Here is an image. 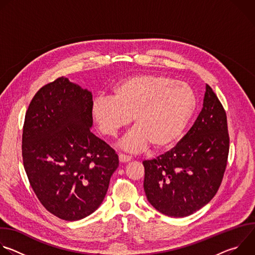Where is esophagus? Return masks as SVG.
Instances as JSON below:
<instances>
[{
    "label": "esophagus",
    "mask_w": 255,
    "mask_h": 255,
    "mask_svg": "<svg viewBox=\"0 0 255 255\" xmlns=\"http://www.w3.org/2000/svg\"><path fill=\"white\" fill-rule=\"evenodd\" d=\"M119 160H120V162L125 163V162H128V161H130V160H131V156L120 153V154H119Z\"/></svg>",
    "instance_id": "obj_1"
}]
</instances>
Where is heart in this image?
Segmentation results:
<instances>
[{
  "instance_id": "heart-1",
  "label": "heart",
  "mask_w": 255,
  "mask_h": 255,
  "mask_svg": "<svg viewBox=\"0 0 255 255\" xmlns=\"http://www.w3.org/2000/svg\"><path fill=\"white\" fill-rule=\"evenodd\" d=\"M192 87L164 75L144 74L120 81L113 97L100 96L92 104V116L99 131L109 137L133 122L136 125L122 140V147L138 152L151 144L164 149L183 136L197 109Z\"/></svg>"
}]
</instances>
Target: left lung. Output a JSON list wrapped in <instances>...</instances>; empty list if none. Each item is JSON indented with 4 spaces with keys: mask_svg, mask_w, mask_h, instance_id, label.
Here are the masks:
<instances>
[{
    "mask_svg": "<svg viewBox=\"0 0 255 255\" xmlns=\"http://www.w3.org/2000/svg\"><path fill=\"white\" fill-rule=\"evenodd\" d=\"M226 112L210 86L202 111L175 146L144 160V192L148 202L169 217H187L207 205L219 189L227 165Z\"/></svg>",
    "mask_w": 255,
    "mask_h": 255,
    "instance_id": "left-lung-1",
    "label": "left lung"
}]
</instances>
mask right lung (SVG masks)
<instances>
[{
  "instance_id": "right-lung-1",
  "label": "right lung",
  "mask_w": 255,
  "mask_h": 255,
  "mask_svg": "<svg viewBox=\"0 0 255 255\" xmlns=\"http://www.w3.org/2000/svg\"><path fill=\"white\" fill-rule=\"evenodd\" d=\"M93 95L61 77L42 87L26 112L22 156L44 208L78 221L102 204L119 165L115 150L91 132Z\"/></svg>"
}]
</instances>
